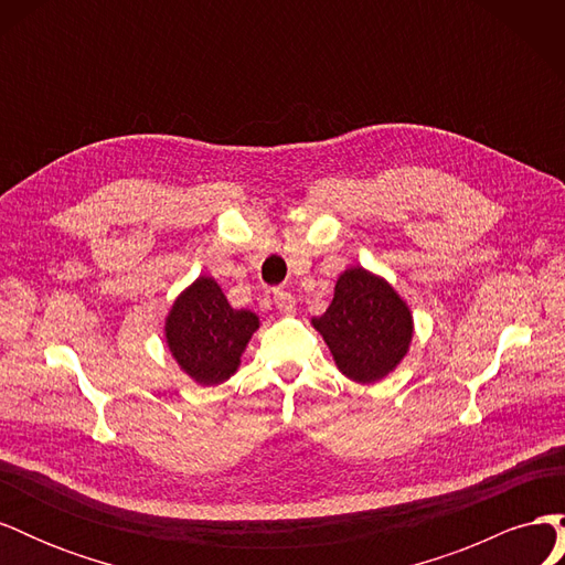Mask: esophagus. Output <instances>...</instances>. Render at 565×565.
<instances>
[{"instance_id":"obj_1","label":"esophagus","mask_w":565,"mask_h":565,"mask_svg":"<svg viewBox=\"0 0 565 565\" xmlns=\"http://www.w3.org/2000/svg\"><path fill=\"white\" fill-rule=\"evenodd\" d=\"M273 303L278 306V311L282 316H292L297 309V299L289 292H285V289H276V292H273Z\"/></svg>"}]
</instances>
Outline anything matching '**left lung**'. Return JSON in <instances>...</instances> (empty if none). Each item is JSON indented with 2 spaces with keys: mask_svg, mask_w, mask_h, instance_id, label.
<instances>
[{
  "mask_svg": "<svg viewBox=\"0 0 565 565\" xmlns=\"http://www.w3.org/2000/svg\"><path fill=\"white\" fill-rule=\"evenodd\" d=\"M313 328L322 334L341 374L358 384L384 380L413 341L409 306L382 276L351 266L334 285V299Z\"/></svg>",
  "mask_w": 565,
  "mask_h": 565,
  "instance_id": "obj_1",
  "label": "left lung"
}]
</instances>
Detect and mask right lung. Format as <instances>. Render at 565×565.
I'll return each mask as SVG.
<instances>
[{"label": "right lung", "instance_id": "add662e5", "mask_svg": "<svg viewBox=\"0 0 565 565\" xmlns=\"http://www.w3.org/2000/svg\"><path fill=\"white\" fill-rule=\"evenodd\" d=\"M259 316L233 309L214 278L200 276L172 303L164 320V339L179 367L202 386L231 380Z\"/></svg>", "mask_w": 565, "mask_h": 565}]
</instances>
